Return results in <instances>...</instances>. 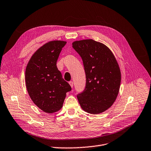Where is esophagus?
I'll return each mask as SVG.
<instances>
[{
	"label": "esophagus",
	"mask_w": 151,
	"mask_h": 151,
	"mask_svg": "<svg viewBox=\"0 0 151 151\" xmlns=\"http://www.w3.org/2000/svg\"><path fill=\"white\" fill-rule=\"evenodd\" d=\"M69 85L70 86V87L72 88L73 87V82L72 81H70V82H69Z\"/></svg>",
	"instance_id": "34e87169"
}]
</instances>
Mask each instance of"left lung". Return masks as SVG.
Here are the masks:
<instances>
[{"instance_id":"left-lung-1","label":"left lung","mask_w":151,"mask_h":151,"mask_svg":"<svg viewBox=\"0 0 151 151\" xmlns=\"http://www.w3.org/2000/svg\"><path fill=\"white\" fill-rule=\"evenodd\" d=\"M72 47L82 58L86 76L83 92L77 95L82 110L96 114L115 101L121 83V71L111 51L92 39L75 41Z\"/></svg>"}]
</instances>
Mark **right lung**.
<instances>
[{"label": "right lung", "mask_w": 151, "mask_h": 151, "mask_svg": "<svg viewBox=\"0 0 151 151\" xmlns=\"http://www.w3.org/2000/svg\"><path fill=\"white\" fill-rule=\"evenodd\" d=\"M67 42L51 41L35 53L25 70V83L33 103L47 113H52L63 107L66 93L71 90L56 66L62 48Z\"/></svg>", "instance_id": "add662e5"}]
</instances>
